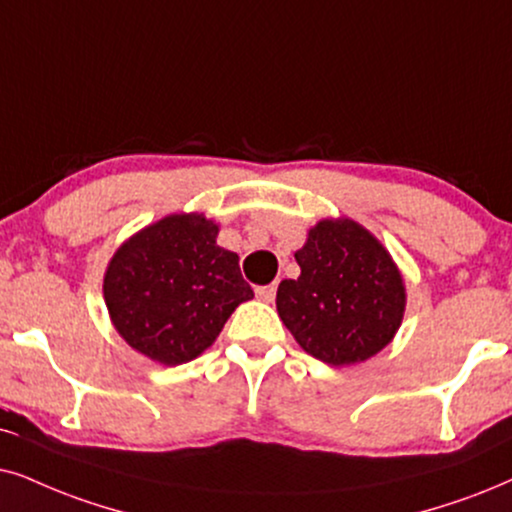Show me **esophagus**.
Returning a JSON list of instances; mask_svg holds the SVG:
<instances>
[{"instance_id": "1", "label": "esophagus", "mask_w": 512, "mask_h": 512, "mask_svg": "<svg viewBox=\"0 0 512 512\" xmlns=\"http://www.w3.org/2000/svg\"><path fill=\"white\" fill-rule=\"evenodd\" d=\"M257 297H260L262 302H274L276 297V283H269V286H260L255 290Z\"/></svg>"}]
</instances>
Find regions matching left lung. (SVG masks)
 Returning a JSON list of instances; mask_svg holds the SVG:
<instances>
[{
  "instance_id": "8db88e82",
  "label": "left lung",
  "mask_w": 512,
  "mask_h": 512,
  "mask_svg": "<svg viewBox=\"0 0 512 512\" xmlns=\"http://www.w3.org/2000/svg\"><path fill=\"white\" fill-rule=\"evenodd\" d=\"M300 276L281 281V321L314 359L349 366L371 359L397 333L404 281L390 252L352 219H323L295 252Z\"/></svg>"
}]
</instances>
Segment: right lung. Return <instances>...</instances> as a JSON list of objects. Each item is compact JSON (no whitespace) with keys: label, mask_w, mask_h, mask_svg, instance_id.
I'll use <instances>...</instances> for the list:
<instances>
[{"label":"right lung","mask_w":512,"mask_h":512,"mask_svg":"<svg viewBox=\"0 0 512 512\" xmlns=\"http://www.w3.org/2000/svg\"><path fill=\"white\" fill-rule=\"evenodd\" d=\"M203 215H170L115 252L103 278L113 326L137 352L179 366L208 349L252 288Z\"/></svg>","instance_id":"obj_1"}]
</instances>
